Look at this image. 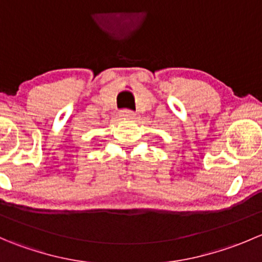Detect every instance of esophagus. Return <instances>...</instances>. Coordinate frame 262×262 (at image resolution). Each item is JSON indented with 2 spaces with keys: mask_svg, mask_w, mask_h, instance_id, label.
Masks as SVG:
<instances>
[{
  "mask_svg": "<svg viewBox=\"0 0 262 262\" xmlns=\"http://www.w3.org/2000/svg\"><path fill=\"white\" fill-rule=\"evenodd\" d=\"M120 116H123V118H134L136 114H134V112H132V110L129 109H124L120 112Z\"/></svg>",
  "mask_w": 262,
  "mask_h": 262,
  "instance_id": "obj_1",
  "label": "esophagus"
}]
</instances>
